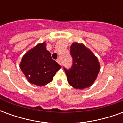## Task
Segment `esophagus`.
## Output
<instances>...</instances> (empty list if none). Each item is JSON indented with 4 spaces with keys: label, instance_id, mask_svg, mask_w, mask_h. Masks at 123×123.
I'll return each instance as SVG.
<instances>
[{
    "label": "esophagus",
    "instance_id": "obj_1",
    "mask_svg": "<svg viewBox=\"0 0 123 123\" xmlns=\"http://www.w3.org/2000/svg\"><path fill=\"white\" fill-rule=\"evenodd\" d=\"M56 62H58V63H59V64H60V65L61 64V61H60L59 59H57V60H56Z\"/></svg>",
    "mask_w": 123,
    "mask_h": 123
}]
</instances>
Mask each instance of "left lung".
Segmentation results:
<instances>
[{
    "instance_id": "8db88e82",
    "label": "left lung",
    "mask_w": 123,
    "mask_h": 123,
    "mask_svg": "<svg viewBox=\"0 0 123 123\" xmlns=\"http://www.w3.org/2000/svg\"><path fill=\"white\" fill-rule=\"evenodd\" d=\"M72 57L71 68L64 70L70 85L76 89H84L95 82L100 70L98 58L82 43H73L70 46Z\"/></svg>"
}]
</instances>
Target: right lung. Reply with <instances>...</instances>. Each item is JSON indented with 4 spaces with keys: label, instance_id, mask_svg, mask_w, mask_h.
<instances>
[{
    "label": "right lung",
    "instance_id": "obj_1",
    "mask_svg": "<svg viewBox=\"0 0 123 123\" xmlns=\"http://www.w3.org/2000/svg\"><path fill=\"white\" fill-rule=\"evenodd\" d=\"M20 67L28 82L39 86L47 84L53 79L61 66L51 58L45 42L39 43L23 56Z\"/></svg>",
    "mask_w": 123,
    "mask_h": 123
}]
</instances>
